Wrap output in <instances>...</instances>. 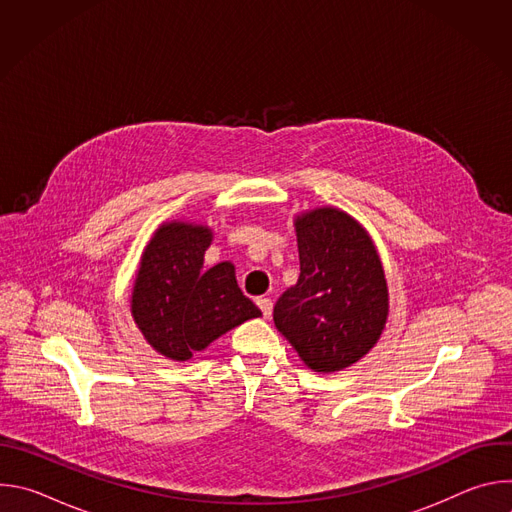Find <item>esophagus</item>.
I'll return each mask as SVG.
<instances>
[{
    "label": "esophagus",
    "instance_id": "1",
    "mask_svg": "<svg viewBox=\"0 0 512 512\" xmlns=\"http://www.w3.org/2000/svg\"><path fill=\"white\" fill-rule=\"evenodd\" d=\"M257 306H259V310L263 312L265 318L271 316V312H273V302H271V298H265V296L257 298Z\"/></svg>",
    "mask_w": 512,
    "mask_h": 512
}]
</instances>
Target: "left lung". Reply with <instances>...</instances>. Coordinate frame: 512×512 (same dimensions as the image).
Segmentation results:
<instances>
[{
  "label": "left lung",
  "mask_w": 512,
  "mask_h": 512,
  "mask_svg": "<svg viewBox=\"0 0 512 512\" xmlns=\"http://www.w3.org/2000/svg\"><path fill=\"white\" fill-rule=\"evenodd\" d=\"M300 279L273 308L277 330L316 373L350 367L379 340L387 281L371 237L338 208L296 221Z\"/></svg>",
  "instance_id": "left-lung-1"
}]
</instances>
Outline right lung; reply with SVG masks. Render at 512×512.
<instances>
[{"label":"right lung","mask_w":512,"mask_h":512,"mask_svg":"<svg viewBox=\"0 0 512 512\" xmlns=\"http://www.w3.org/2000/svg\"><path fill=\"white\" fill-rule=\"evenodd\" d=\"M210 237L200 225H164L145 249L137 271L133 318L145 340L174 360H188L194 350L261 316L239 289L231 263L204 269Z\"/></svg>","instance_id":"1"}]
</instances>
